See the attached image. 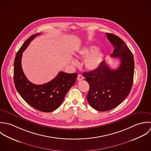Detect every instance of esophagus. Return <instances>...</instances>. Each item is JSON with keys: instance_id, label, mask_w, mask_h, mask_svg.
<instances>
[{"instance_id": "1", "label": "esophagus", "mask_w": 151, "mask_h": 151, "mask_svg": "<svg viewBox=\"0 0 151 151\" xmlns=\"http://www.w3.org/2000/svg\"><path fill=\"white\" fill-rule=\"evenodd\" d=\"M77 79H78V81H82V80H83V76L82 75L79 74V75H78V76Z\"/></svg>"}]
</instances>
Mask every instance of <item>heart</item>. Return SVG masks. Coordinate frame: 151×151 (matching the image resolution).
<instances>
[{
	"instance_id": "heart-1",
	"label": "heart",
	"mask_w": 151,
	"mask_h": 151,
	"mask_svg": "<svg viewBox=\"0 0 151 151\" xmlns=\"http://www.w3.org/2000/svg\"><path fill=\"white\" fill-rule=\"evenodd\" d=\"M96 46L87 45L82 47L77 52V56L81 58L87 56L85 60V66L89 70H94L99 68L104 60V54L100 50H96ZM93 53H92V52ZM73 63H76V60H73Z\"/></svg>"
}]
</instances>
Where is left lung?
Masks as SVG:
<instances>
[{"instance_id": "8db88e82", "label": "left lung", "mask_w": 151, "mask_h": 151, "mask_svg": "<svg viewBox=\"0 0 151 151\" xmlns=\"http://www.w3.org/2000/svg\"><path fill=\"white\" fill-rule=\"evenodd\" d=\"M106 35L114 47L111 56L119 57L120 65L113 70L103 60L97 69L83 73L89 85L88 101L100 111L112 110L124 100L131 89L134 73V57L125 43L114 34Z\"/></svg>"}]
</instances>
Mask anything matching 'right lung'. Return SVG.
Returning a JSON list of instances; mask_svg holds the SVG:
<instances>
[{"label": "right lung", "mask_w": 151, "mask_h": 151, "mask_svg": "<svg viewBox=\"0 0 151 151\" xmlns=\"http://www.w3.org/2000/svg\"><path fill=\"white\" fill-rule=\"evenodd\" d=\"M40 34L30 37L17 52L14 61V82L17 91L31 107L42 112H51L60 106L67 92L75 84L78 73L60 72L54 79L40 85L33 84L27 79L22 67L23 52Z\"/></svg>", "instance_id": "obj_1"}]
</instances>
